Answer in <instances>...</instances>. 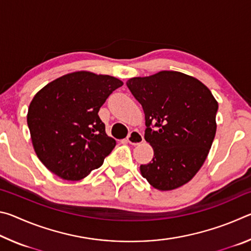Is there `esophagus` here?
<instances>
[{
	"instance_id": "34e87169",
	"label": "esophagus",
	"mask_w": 251,
	"mask_h": 251,
	"mask_svg": "<svg viewBox=\"0 0 251 251\" xmlns=\"http://www.w3.org/2000/svg\"><path fill=\"white\" fill-rule=\"evenodd\" d=\"M127 141H128V143L134 146L139 145V144H142L144 142V136L139 133L138 130H133V131H130L128 137H127Z\"/></svg>"
}]
</instances>
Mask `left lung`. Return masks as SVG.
Here are the masks:
<instances>
[{
    "label": "left lung",
    "mask_w": 251,
    "mask_h": 251,
    "mask_svg": "<svg viewBox=\"0 0 251 251\" xmlns=\"http://www.w3.org/2000/svg\"><path fill=\"white\" fill-rule=\"evenodd\" d=\"M126 84L143 106L145 139L154 150L151 163L139 167L142 176L161 192L179 188L205 163L217 129L218 101L201 80L176 71L133 77Z\"/></svg>",
    "instance_id": "1"
}]
</instances>
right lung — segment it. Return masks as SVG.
Returning <instances> with one entry per match:
<instances>
[{"instance_id":"obj_1","label":"right lung","mask_w":251,"mask_h":251,"mask_svg":"<svg viewBox=\"0 0 251 251\" xmlns=\"http://www.w3.org/2000/svg\"><path fill=\"white\" fill-rule=\"evenodd\" d=\"M123 82L78 71L52 80L29 104L27 125L42 164L65 180H80L100 167L116 141L106 134L99 110Z\"/></svg>"}]
</instances>
